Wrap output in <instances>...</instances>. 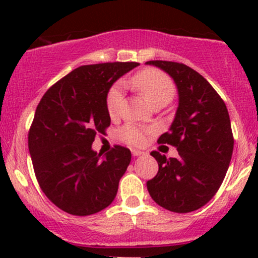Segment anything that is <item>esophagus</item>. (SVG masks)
I'll list each match as a JSON object with an SVG mask.
<instances>
[{"label": "esophagus", "mask_w": 258, "mask_h": 258, "mask_svg": "<svg viewBox=\"0 0 258 258\" xmlns=\"http://www.w3.org/2000/svg\"><path fill=\"white\" fill-rule=\"evenodd\" d=\"M143 154H144V152H142V150H136V149L132 150L133 156H139V155H143Z\"/></svg>", "instance_id": "obj_1"}]
</instances>
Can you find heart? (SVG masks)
<instances>
[{"instance_id":"obj_1","label":"heart","mask_w":258,"mask_h":258,"mask_svg":"<svg viewBox=\"0 0 258 258\" xmlns=\"http://www.w3.org/2000/svg\"><path fill=\"white\" fill-rule=\"evenodd\" d=\"M133 87L141 92L142 96L148 100L150 105H155L162 103L166 105L173 98L176 87L173 81L166 74L159 72L156 69H146L141 73L136 74L132 78ZM121 102H122V86L121 84H115L110 87L106 93V110L110 117H116L120 112ZM152 130L144 128L135 123H127L120 130L119 136L127 144L135 147L143 146L147 142L148 135Z\"/></svg>"}]
</instances>
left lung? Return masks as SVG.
I'll return each instance as SVG.
<instances>
[{"instance_id":"1","label":"left lung","mask_w":258,"mask_h":258,"mask_svg":"<svg viewBox=\"0 0 258 258\" xmlns=\"http://www.w3.org/2000/svg\"><path fill=\"white\" fill-rule=\"evenodd\" d=\"M173 79L178 108L168 132L158 143L171 144L177 158L152 152L159 171L147 188L158 205L186 214L209 203L226 177L234 139L227 106L215 88L199 73L182 63L150 60Z\"/></svg>"}]
</instances>
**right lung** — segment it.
<instances>
[{
	"mask_svg": "<svg viewBox=\"0 0 258 258\" xmlns=\"http://www.w3.org/2000/svg\"><path fill=\"white\" fill-rule=\"evenodd\" d=\"M138 63L82 65L43 94L29 131V152L46 197L74 216L97 214L116 197L131 152L115 146L104 156L92 149L110 126L106 93Z\"/></svg>",
	"mask_w": 258,
	"mask_h": 258,
	"instance_id": "1",
	"label": "right lung"
}]
</instances>
